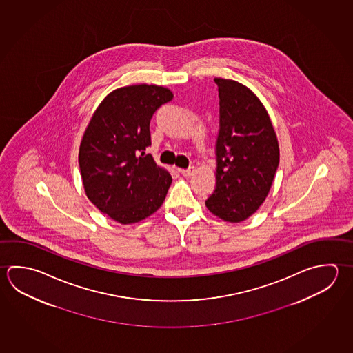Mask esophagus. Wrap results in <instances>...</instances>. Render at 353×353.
<instances>
[{
	"label": "esophagus",
	"instance_id": "34e87169",
	"mask_svg": "<svg viewBox=\"0 0 353 353\" xmlns=\"http://www.w3.org/2000/svg\"><path fill=\"white\" fill-rule=\"evenodd\" d=\"M196 172V169L194 167L188 168V169H179V173L183 175V176H186V178H189V176H192Z\"/></svg>",
	"mask_w": 353,
	"mask_h": 353
}]
</instances>
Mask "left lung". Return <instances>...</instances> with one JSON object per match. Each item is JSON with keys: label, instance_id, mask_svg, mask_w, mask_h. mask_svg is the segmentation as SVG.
<instances>
[{"label": "left lung", "instance_id": "1", "mask_svg": "<svg viewBox=\"0 0 353 353\" xmlns=\"http://www.w3.org/2000/svg\"><path fill=\"white\" fill-rule=\"evenodd\" d=\"M214 81L220 99L216 186L205 205L224 221L241 223L255 214L269 195L280 148L269 113L259 97L234 79L219 77Z\"/></svg>", "mask_w": 353, "mask_h": 353}]
</instances>
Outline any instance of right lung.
<instances>
[{"instance_id": "1", "label": "right lung", "mask_w": 353, "mask_h": 353, "mask_svg": "<svg viewBox=\"0 0 353 353\" xmlns=\"http://www.w3.org/2000/svg\"><path fill=\"white\" fill-rule=\"evenodd\" d=\"M173 97L155 84L117 88L103 98L84 130L78 153L84 192L119 224L139 223L165 200L172 175L145 149L152 144V117Z\"/></svg>"}]
</instances>
